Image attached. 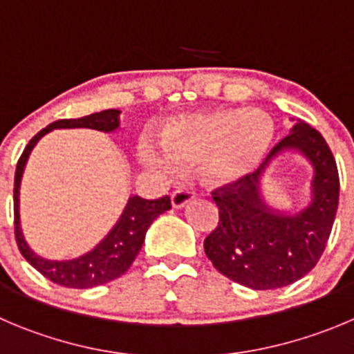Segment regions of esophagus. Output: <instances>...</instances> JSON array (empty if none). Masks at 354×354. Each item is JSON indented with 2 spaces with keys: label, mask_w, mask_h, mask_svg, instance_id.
<instances>
[{
  "label": "esophagus",
  "mask_w": 354,
  "mask_h": 354,
  "mask_svg": "<svg viewBox=\"0 0 354 354\" xmlns=\"http://www.w3.org/2000/svg\"><path fill=\"white\" fill-rule=\"evenodd\" d=\"M196 199V194L190 192V190H176V192L171 196V204H173L174 209H181L187 204H190Z\"/></svg>",
  "instance_id": "34e87169"
}]
</instances>
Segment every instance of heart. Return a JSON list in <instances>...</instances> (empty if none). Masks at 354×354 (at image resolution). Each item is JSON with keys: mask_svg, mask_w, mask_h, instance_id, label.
Wrapping results in <instances>:
<instances>
[{"mask_svg": "<svg viewBox=\"0 0 354 354\" xmlns=\"http://www.w3.org/2000/svg\"><path fill=\"white\" fill-rule=\"evenodd\" d=\"M274 138L276 125L262 110L192 111L162 127V150L151 141H141L140 158L167 178L201 166L207 185L227 187L259 169Z\"/></svg>", "mask_w": 354, "mask_h": 354, "instance_id": "1", "label": "heart"}]
</instances>
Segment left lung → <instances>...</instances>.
I'll return each instance as SVG.
<instances>
[{"instance_id": "left-lung-1", "label": "left lung", "mask_w": 354, "mask_h": 354, "mask_svg": "<svg viewBox=\"0 0 354 354\" xmlns=\"http://www.w3.org/2000/svg\"><path fill=\"white\" fill-rule=\"evenodd\" d=\"M286 151L300 153L313 166L312 201L297 212L274 210L261 194L263 171ZM211 196L220 222L204 239V252L214 269L252 290L281 288L306 276L325 252L339 206L335 158L325 138L299 120L255 173Z\"/></svg>"}]
</instances>
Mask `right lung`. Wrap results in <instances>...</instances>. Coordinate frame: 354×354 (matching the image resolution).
<instances>
[{
  "instance_id": "obj_1",
  "label": "right lung",
  "mask_w": 354,
  "mask_h": 354,
  "mask_svg": "<svg viewBox=\"0 0 354 354\" xmlns=\"http://www.w3.org/2000/svg\"><path fill=\"white\" fill-rule=\"evenodd\" d=\"M94 129V131L113 132L120 127V110H104L99 113L87 115L82 118H64L52 122L36 134L28 147L22 151L15 169V183H13V223H15V239L22 257L35 267L38 272L68 288H94V286L110 283L120 277L131 267L145 243L148 227L151 225L158 214L171 209L169 196L160 199L148 201L140 196L129 197L120 218L117 220L110 232L102 237L91 252L71 260H48L39 257L31 250L21 229V213H19V194L26 164L32 148L45 134L54 129Z\"/></svg>"
}]
</instances>
